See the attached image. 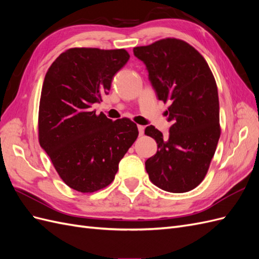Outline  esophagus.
<instances>
[{
    "mask_svg": "<svg viewBox=\"0 0 259 259\" xmlns=\"http://www.w3.org/2000/svg\"><path fill=\"white\" fill-rule=\"evenodd\" d=\"M138 132H139V135L143 136L144 133H145V126H143V125H138Z\"/></svg>",
    "mask_w": 259,
    "mask_h": 259,
    "instance_id": "1",
    "label": "esophagus"
}]
</instances>
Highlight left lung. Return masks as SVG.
Instances as JSON below:
<instances>
[{
    "label": "left lung",
    "instance_id": "left-lung-1",
    "mask_svg": "<svg viewBox=\"0 0 259 259\" xmlns=\"http://www.w3.org/2000/svg\"><path fill=\"white\" fill-rule=\"evenodd\" d=\"M146 65L159 100L169 103V134L152 125L145 134L158 144L146 161L151 182L173 193L194 189L204 179L221 136L217 85L202 55L178 38H163L133 50Z\"/></svg>",
    "mask_w": 259,
    "mask_h": 259
}]
</instances>
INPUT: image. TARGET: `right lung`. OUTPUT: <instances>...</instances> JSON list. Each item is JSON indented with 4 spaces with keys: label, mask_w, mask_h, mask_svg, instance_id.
Instances as JSON below:
<instances>
[{
    "label": "right lung",
    "mask_w": 259,
    "mask_h": 259,
    "mask_svg": "<svg viewBox=\"0 0 259 259\" xmlns=\"http://www.w3.org/2000/svg\"><path fill=\"white\" fill-rule=\"evenodd\" d=\"M130 59L121 50L75 48L60 54L46 72L38 109V142L65 184L80 192L110 185L138 136L123 117L96 114L114 74Z\"/></svg>",
    "instance_id": "1"
}]
</instances>
